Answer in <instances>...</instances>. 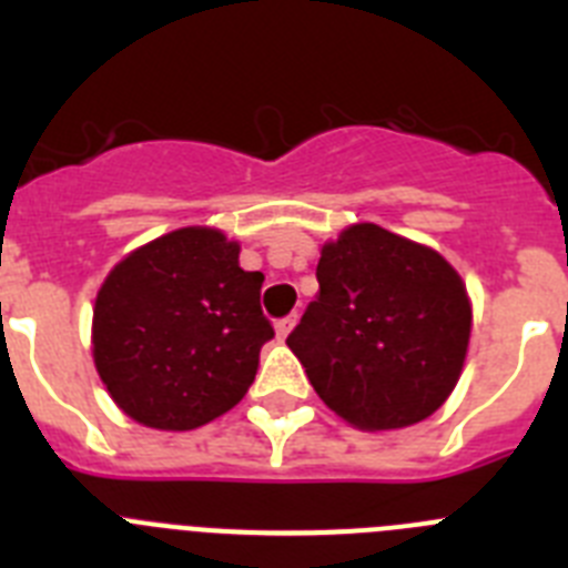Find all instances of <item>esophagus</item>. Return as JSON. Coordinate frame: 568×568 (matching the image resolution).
<instances>
[{
  "label": "esophagus",
  "instance_id": "obj_1",
  "mask_svg": "<svg viewBox=\"0 0 568 568\" xmlns=\"http://www.w3.org/2000/svg\"><path fill=\"white\" fill-rule=\"evenodd\" d=\"M295 321H298V318H295V315H287V318L275 321V335H278V341H284L290 333H293Z\"/></svg>",
  "mask_w": 568,
  "mask_h": 568
}]
</instances>
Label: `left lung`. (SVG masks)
I'll list each match as a JSON object with an SVG mask.
<instances>
[{"label": "left lung", "mask_w": 568, "mask_h": 568, "mask_svg": "<svg viewBox=\"0 0 568 568\" xmlns=\"http://www.w3.org/2000/svg\"><path fill=\"white\" fill-rule=\"evenodd\" d=\"M315 275L318 295L287 346L318 398L364 433L404 429L444 406L471 333L458 270L364 222L321 247Z\"/></svg>", "instance_id": "8db88e82"}]
</instances>
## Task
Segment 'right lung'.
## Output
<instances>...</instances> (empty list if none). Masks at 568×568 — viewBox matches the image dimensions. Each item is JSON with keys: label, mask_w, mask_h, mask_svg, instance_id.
Returning a JSON list of instances; mask_svg holds the SVG:
<instances>
[{"label": "right lung", "mask_w": 568, "mask_h": 568, "mask_svg": "<svg viewBox=\"0 0 568 568\" xmlns=\"http://www.w3.org/2000/svg\"><path fill=\"white\" fill-rule=\"evenodd\" d=\"M239 241L182 227L124 255L99 287L93 361L128 418L184 433L233 409L273 327L261 273L239 267Z\"/></svg>", "instance_id": "1"}]
</instances>
